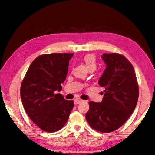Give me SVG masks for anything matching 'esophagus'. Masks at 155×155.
Segmentation results:
<instances>
[{
	"label": "esophagus",
	"instance_id": "esophagus-1",
	"mask_svg": "<svg viewBox=\"0 0 155 155\" xmlns=\"http://www.w3.org/2000/svg\"><path fill=\"white\" fill-rule=\"evenodd\" d=\"M82 100H81V99H79V98L75 99V100H74V104H75V105L79 104H80V103H81V102H82Z\"/></svg>",
	"mask_w": 155,
	"mask_h": 155
}]
</instances>
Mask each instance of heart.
Listing matches in <instances>:
<instances>
[{"instance_id":"heart-1","label":"heart","mask_w":155,"mask_h":155,"mask_svg":"<svg viewBox=\"0 0 155 155\" xmlns=\"http://www.w3.org/2000/svg\"><path fill=\"white\" fill-rule=\"evenodd\" d=\"M83 61H84L86 65L89 70L93 71L96 68L97 62L96 55L92 54H89L85 55L83 57Z\"/></svg>"}]
</instances>
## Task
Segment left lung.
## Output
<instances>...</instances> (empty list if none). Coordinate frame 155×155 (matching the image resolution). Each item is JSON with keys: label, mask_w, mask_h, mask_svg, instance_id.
Instances as JSON below:
<instances>
[{"label": "left lung", "mask_w": 155, "mask_h": 155, "mask_svg": "<svg viewBox=\"0 0 155 155\" xmlns=\"http://www.w3.org/2000/svg\"><path fill=\"white\" fill-rule=\"evenodd\" d=\"M106 68L99 79L104 88L101 103L90 101L86 119L91 128L104 133L115 131L128 120L136 108L139 88L134 67L118 54H104Z\"/></svg>", "instance_id": "1"}]
</instances>
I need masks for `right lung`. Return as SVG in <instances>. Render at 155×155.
<instances>
[{
	"mask_svg": "<svg viewBox=\"0 0 155 155\" xmlns=\"http://www.w3.org/2000/svg\"><path fill=\"white\" fill-rule=\"evenodd\" d=\"M73 54L41 55L29 66L21 85L23 107L35 124L46 132H57L68 120L74 107L55 91L61 90Z\"/></svg>",
	"mask_w": 155,
	"mask_h": 155,
	"instance_id": "right-lung-1",
	"label": "right lung"
}]
</instances>
